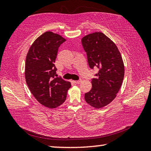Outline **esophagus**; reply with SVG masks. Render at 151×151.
Segmentation results:
<instances>
[{
  "instance_id": "obj_1",
  "label": "esophagus",
  "mask_w": 151,
  "mask_h": 151,
  "mask_svg": "<svg viewBox=\"0 0 151 151\" xmlns=\"http://www.w3.org/2000/svg\"><path fill=\"white\" fill-rule=\"evenodd\" d=\"M82 82V81H81V79H79V80H77V81H75V83H76V84H80Z\"/></svg>"
}]
</instances>
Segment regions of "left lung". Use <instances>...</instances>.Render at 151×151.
<instances>
[{"label":"left lung","mask_w":151,"mask_h":151,"mask_svg":"<svg viewBox=\"0 0 151 151\" xmlns=\"http://www.w3.org/2000/svg\"><path fill=\"white\" fill-rule=\"evenodd\" d=\"M81 42L89 67L99 70L92 78V88L85 94V99L100 109L111 103L121 88L124 73L122 58L116 45L102 32L86 35Z\"/></svg>","instance_id":"left-lung-1"}]
</instances>
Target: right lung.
I'll list each match as a JSON object with an SVG mask.
<instances>
[{
    "instance_id": "right-lung-1",
    "label": "right lung",
    "mask_w": 151,
    "mask_h": 151,
    "mask_svg": "<svg viewBox=\"0 0 151 151\" xmlns=\"http://www.w3.org/2000/svg\"><path fill=\"white\" fill-rule=\"evenodd\" d=\"M65 39L48 31L35 40L27 53L25 78L35 99L48 108H56L65 101L71 84L56 75L55 62L60 45Z\"/></svg>"
}]
</instances>
